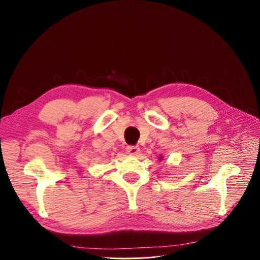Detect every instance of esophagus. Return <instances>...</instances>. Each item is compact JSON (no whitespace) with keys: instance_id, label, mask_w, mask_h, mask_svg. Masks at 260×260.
I'll list each match as a JSON object with an SVG mask.
<instances>
[{"instance_id":"esophagus-1","label":"esophagus","mask_w":260,"mask_h":260,"mask_svg":"<svg viewBox=\"0 0 260 260\" xmlns=\"http://www.w3.org/2000/svg\"><path fill=\"white\" fill-rule=\"evenodd\" d=\"M126 152L129 155H134V156H137L140 153V149L138 146H135V145H128L126 148Z\"/></svg>"}]
</instances>
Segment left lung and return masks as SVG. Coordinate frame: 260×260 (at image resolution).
Here are the masks:
<instances>
[{
	"label": "left lung",
	"instance_id": "left-lung-1",
	"mask_svg": "<svg viewBox=\"0 0 260 260\" xmlns=\"http://www.w3.org/2000/svg\"><path fill=\"white\" fill-rule=\"evenodd\" d=\"M161 158H162V156H160V157H159V159H160V160H161Z\"/></svg>",
	"mask_w": 260,
	"mask_h": 260
}]
</instances>
